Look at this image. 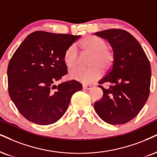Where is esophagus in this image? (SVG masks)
Segmentation results:
<instances>
[{
	"mask_svg": "<svg viewBox=\"0 0 157 157\" xmlns=\"http://www.w3.org/2000/svg\"><path fill=\"white\" fill-rule=\"evenodd\" d=\"M92 86L91 85H86V84H83V89L84 90H90L92 89Z\"/></svg>",
	"mask_w": 157,
	"mask_h": 157,
	"instance_id": "esophagus-1",
	"label": "esophagus"
}]
</instances>
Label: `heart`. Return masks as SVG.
Masks as SVG:
<instances>
[{
  "label": "heart",
  "mask_w": 157,
  "mask_h": 157,
  "mask_svg": "<svg viewBox=\"0 0 157 157\" xmlns=\"http://www.w3.org/2000/svg\"><path fill=\"white\" fill-rule=\"evenodd\" d=\"M80 46L84 52L92 55L86 69L77 67L70 73L71 78L84 84H92L102 76V70L108 71L113 63V52L108 48V44L102 38L90 36L80 41ZM63 62L67 68H73L78 65L79 57L75 45L72 44L65 50Z\"/></svg>",
  "instance_id": "1"
}]
</instances>
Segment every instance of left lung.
<instances>
[{"label":"left lung","instance_id":"obj_1","mask_svg":"<svg viewBox=\"0 0 157 157\" xmlns=\"http://www.w3.org/2000/svg\"><path fill=\"white\" fill-rule=\"evenodd\" d=\"M108 40L114 60L107 75L99 84L103 97L94 108L101 119L110 124H122L134 119L141 111L150 93L151 70L149 60L134 36L121 29H110L94 33Z\"/></svg>","mask_w":157,"mask_h":157}]
</instances>
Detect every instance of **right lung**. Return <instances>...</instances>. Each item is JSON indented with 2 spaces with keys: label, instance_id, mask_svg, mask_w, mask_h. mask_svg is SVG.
I'll return each instance as SVG.
<instances>
[{
  "label": "right lung",
  "instance_id": "add662e5",
  "mask_svg": "<svg viewBox=\"0 0 157 157\" xmlns=\"http://www.w3.org/2000/svg\"><path fill=\"white\" fill-rule=\"evenodd\" d=\"M80 36L36 31L27 36L9 61L8 90L18 111L40 125L55 123L67 111L71 97L82 89L72 80L55 85L67 73L65 50Z\"/></svg>",
  "mask_w": 157,
  "mask_h": 157
}]
</instances>
